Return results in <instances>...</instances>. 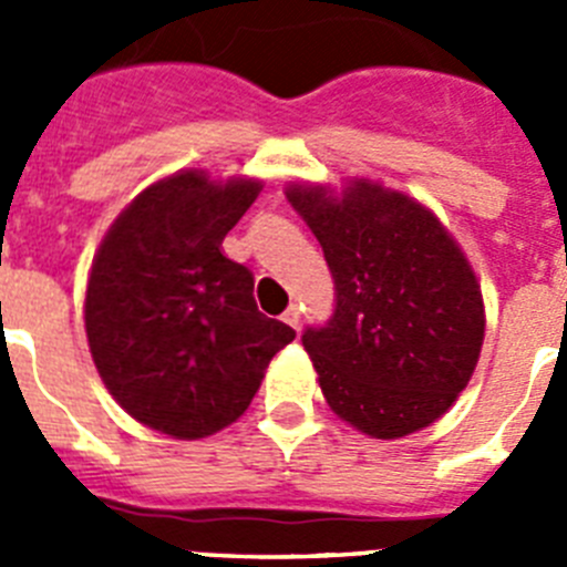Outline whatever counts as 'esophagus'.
Instances as JSON below:
<instances>
[{"mask_svg":"<svg viewBox=\"0 0 567 567\" xmlns=\"http://www.w3.org/2000/svg\"><path fill=\"white\" fill-rule=\"evenodd\" d=\"M284 323H289L292 329L300 327V309L298 307H289L287 312H284Z\"/></svg>","mask_w":567,"mask_h":567,"instance_id":"obj_1","label":"esophagus"}]
</instances>
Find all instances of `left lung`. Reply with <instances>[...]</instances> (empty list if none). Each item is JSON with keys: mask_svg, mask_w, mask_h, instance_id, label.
Listing matches in <instances>:
<instances>
[{"mask_svg": "<svg viewBox=\"0 0 567 567\" xmlns=\"http://www.w3.org/2000/svg\"><path fill=\"white\" fill-rule=\"evenodd\" d=\"M287 198L338 292L327 327L303 332L329 409L378 440L432 425L468 385L485 338L463 247L425 204L369 178L292 182Z\"/></svg>", "mask_w": 567, "mask_h": 567, "instance_id": "obj_1", "label": "left lung"}]
</instances>
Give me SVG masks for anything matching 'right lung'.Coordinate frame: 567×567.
<instances>
[{"mask_svg": "<svg viewBox=\"0 0 567 567\" xmlns=\"http://www.w3.org/2000/svg\"><path fill=\"white\" fill-rule=\"evenodd\" d=\"M264 189L207 169L158 178L118 213L87 275L84 332L107 392L133 420L202 440L247 412L295 332L255 307V280L224 235Z\"/></svg>", "mask_w": 567, "mask_h": 567, "instance_id": "add662e5", "label": "right lung"}]
</instances>
